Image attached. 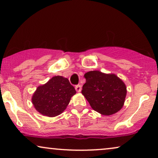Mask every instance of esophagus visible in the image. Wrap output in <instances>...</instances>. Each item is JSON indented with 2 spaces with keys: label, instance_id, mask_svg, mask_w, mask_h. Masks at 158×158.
Wrapping results in <instances>:
<instances>
[{
  "label": "esophagus",
  "instance_id": "34e87169",
  "mask_svg": "<svg viewBox=\"0 0 158 158\" xmlns=\"http://www.w3.org/2000/svg\"><path fill=\"white\" fill-rule=\"evenodd\" d=\"M75 89H76L77 92H80L81 91V86L80 85H77L75 86Z\"/></svg>",
  "mask_w": 158,
  "mask_h": 158
}]
</instances>
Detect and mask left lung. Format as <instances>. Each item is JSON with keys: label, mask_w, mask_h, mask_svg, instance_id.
Returning a JSON list of instances; mask_svg holds the SVG:
<instances>
[{"label": "left lung", "mask_w": 158, "mask_h": 158, "mask_svg": "<svg viewBox=\"0 0 158 158\" xmlns=\"http://www.w3.org/2000/svg\"><path fill=\"white\" fill-rule=\"evenodd\" d=\"M81 93L91 107L103 115L114 114L123 108L127 95L125 84L114 74L90 71L84 74Z\"/></svg>", "instance_id": "1"}]
</instances>
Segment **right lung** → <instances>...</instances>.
I'll list each match as a JSON object with an SVG mask.
<instances>
[{
    "label": "right lung",
    "instance_id": "right-lung-1",
    "mask_svg": "<svg viewBox=\"0 0 158 158\" xmlns=\"http://www.w3.org/2000/svg\"><path fill=\"white\" fill-rule=\"evenodd\" d=\"M76 92L67 78L55 76L46 84L38 86L31 101L40 114L54 117L66 110L71 98Z\"/></svg>",
    "mask_w": 158,
    "mask_h": 158
}]
</instances>
